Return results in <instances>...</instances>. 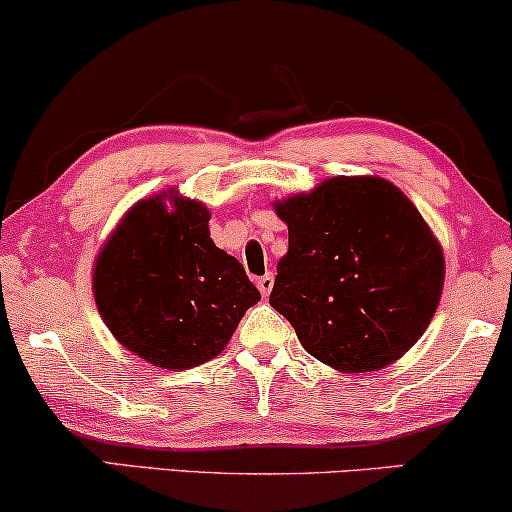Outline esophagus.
I'll list each match as a JSON object with an SVG mask.
<instances>
[{
  "label": "esophagus",
  "instance_id": "1",
  "mask_svg": "<svg viewBox=\"0 0 512 512\" xmlns=\"http://www.w3.org/2000/svg\"><path fill=\"white\" fill-rule=\"evenodd\" d=\"M273 282H275L273 273H266V275L258 277L256 285H258V289H261V294H263V296H268V294H270V289H273Z\"/></svg>",
  "mask_w": 512,
  "mask_h": 512
}]
</instances>
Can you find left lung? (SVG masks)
I'll list each match as a JSON object with an SVG mask.
<instances>
[{
	"instance_id": "8db88e82",
	"label": "left lung",
	"mask_w": 512,
	"mask_h": 512,
	"mask_svg": "<svg viewBox=\"0 0 512 512\" xmlns=\"http://www.w3.org/2000/svg\"><path fill=\"white\" fill-rule=\"evenodd\" d=\"M289 227L270 306L313 358L344 372L399 361L422 337L444 287V256L401 189L332 178L275 204Z\"/></svg>"
}]
</instances>
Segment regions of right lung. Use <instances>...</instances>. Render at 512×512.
<instances>
[{"mask_svg": "<svg viewBox=\"0 0 512 512\" xmlns=\"http://www.w3.org/2000/svg\"><path fill=\"white\" fill-rule=\"evenodd\" d=\"M166 197V194H163ZM208 211L175 197L144 199L94 266V299L113 337L156 368L185 370L225 349L261 299L242 263L208 235Z\"/></svg>", "mask_w": 512, "mask_h": 512, "instance_id": "add662e5", "label": "right lung"}]
</instances>
